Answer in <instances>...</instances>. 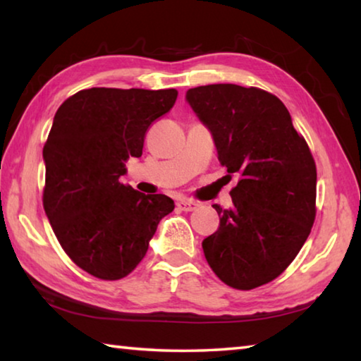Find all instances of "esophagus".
I'll list each match as a JSON object with an SVG mask.
<instances>
[{"label":"esophagus","instance_id":"34e87169","mask_svg":"<svg viewBox=\"0 0 361 361\" xmlns=\"http://www.w3.org/2000/svg\"><path fill=\"white\" fill-rule=\"evenodd\" d=\"M176 207H178V209L183 212H192L197 209L199 204L194 202V200H191V199H180L178 202H176Z\"/></svg>","mask_w":361,"mask_h":361}]
</instances>
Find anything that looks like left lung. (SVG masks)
<instances>
[{"instance_id": "1", "label": "left lung", "mask_w": 361, "mask_h": 361, "mask_svg": "<svg viewBox=\"0 0 361 361\" xmlns=\"http://www.w3.org/2000/svg\"><path fill=\"white\" fill-rule=\"evenodd\" d=\"M186 102L210 130L228 173H239L232 207L213 209L219 228L202 242L226 285L252 290L279 277L315 219L317 169L305 140L276 95L237 84L189 89Z\"/></svg>"}]
</instances>
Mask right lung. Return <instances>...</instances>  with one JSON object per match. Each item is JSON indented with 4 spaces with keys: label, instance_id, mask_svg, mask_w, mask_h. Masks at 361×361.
<instances>
[{
    "label": "right lung",
    "instance_id": "obj_1",
    "mask_svg": "<svg viewBox=\"0 0 361 361\" xmlns=\"http://www.w3.org/2000/svg\"><path fill=\"white\" fill-rule=\"evenodd\" d=\"M175 89L79 90L62 103L42 149V204L66 255L90 276L119 280L148 252L161 219L175 209L164 194L122 183L126 162L176 100Z\"/></svg>",
    "mask_w": 361,
    "mask_h": 361
}]
</instances>
